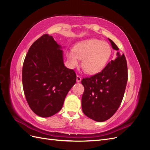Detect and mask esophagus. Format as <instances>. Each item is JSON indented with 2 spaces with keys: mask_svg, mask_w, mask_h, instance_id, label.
<instances>
[{
  "mask_svg": "<svg viewBox=\"0 0 150 150\" xmlns=\"http://www.w3.org/2000/svg\"><path fill=\"white\" fill-rule=\"evenodd\" d=\"M76 81H77V83L81 82V77L80 76H79V75L77 76V77H76Z\"/></svg>",
  "mask_w": 150,
  "mask_h": 150,
  "instance_id": "esophagus-1",
  "label": "esophagus"
}]
</instances>
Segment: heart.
Masks as SVG:
<instances>
[{
    "label": "heart",
    "instance_id": "obj_1",
    "mask_svg": "<svg viewBox=\"0 0 150 150\" xmlns=\"http://www.w3.org/2000/svg\"><path fill=\"white\" fill-rule=\"evenodd\" d=\"M66 56L71 67L78 66L79 59H82L81 66L86 73L96 74L106 66L111 56V48L106 42L92 39L78 43L74 50L67 51Z\"/></svg>",
    "mask_w": 150,
    "mask_h": 150
}]
</instances>
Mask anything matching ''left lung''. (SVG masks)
<instances>
[{
    "mask_svg": "<svg viewBox=\"0 0 150 150\" xmlns=\"http://www.w3.org/2000/svg\"><path fill=\"white\" fill-rule=\"evenodd\" d=\"M112 49L119 48L110 39ZM127 81L128 67L124 54L117 52V57L111 61L101 72L83 78L81 83L84 91L82 96L84 114L96 121H106L119 108L124 96Z\"/></svg>",
    "mask_w": 150,
    "mask_h": 150,
    "instance_id": "8db88e82",
    "label": "left lung"
}]
</instances>
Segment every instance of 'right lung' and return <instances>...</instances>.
<instances>
[{"mask_svg":"<svg viewBox=\"0 0 150 150\" xmlns=\"http://www.w3.org/2000/svg\"><path fill=\"white\" fill-rule=\"evenodd\" d=\"M62 47L52 36L44 34L32 44L22 67V85L29 107L39 116L59 111L76 82L73 69L64 64Z\"/></svg>","mask_w":150,"mask_h":150,"instance_id":"1","label":"right lung"}]
</instances>
